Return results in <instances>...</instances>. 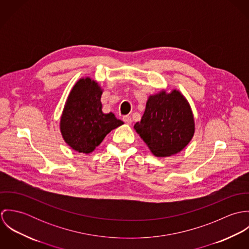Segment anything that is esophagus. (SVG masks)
<instances>
[{"label": "esophagus", "instance_id": "obj_1", "mask_svg": "<svg viewBox=\"0 0 249 249\" xmlns=\"http://www.w3.org/2000/svg\"><path fill=\"white\" fill-rule=\"evenodd\" d=\"M123 121L126 124H130L132 123V119L129 117V116H124L123 118Z\"/></svg>", "mask_w": 249, "mask_h": 249}]
</instances>
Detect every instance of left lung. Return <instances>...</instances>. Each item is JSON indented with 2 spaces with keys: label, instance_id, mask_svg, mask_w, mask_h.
<instances>
[{
  "label": "left lung",
  "instance_id": "left-lung-1",
  "mask_svg": "<svg viewBox=\"0 0 249 249\" xmlns=\"http://www.w3.org/2000/svg\"><path fill=\"white\" fill-rule=\"evenodd\" d=\"M136 132L158 157L181 151L194 136V116L186 99L177 90L150 96Z\"/></svg>",
  "mask_w": 249,
  "mask_h": 249
}]
</instances>
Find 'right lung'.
<instances>
[{
    "label": "right lung",
    "mask_w": 249,
    "mask_h": 249,
    "mask_svg": "<svg viewBox=\"0 0 249 249\" xmlns=\"http://www.w3.org/2000/svg\"><path fill=\"white\" fill-rule=\"evenodd\" d=\"M102 94L98 83L87 77L76 82L68 97L60 130L65 142L78 152H92L112 129L124 124L113 113H103Z\"/></svg>",
    "instance_id": "right-lung-1"
}]
</instances>
